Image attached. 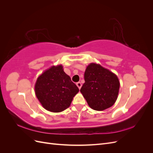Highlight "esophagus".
Instances as JSON below:
<instances>
[{"label": "esophagus", "mask_w": 153, "mask_h": 153, "mask_svg": "<svg viewBox=\"0 0 153 153\" xmlns=\"http://www.w3.org/2000/svg\"><path fill=\"white\" fill-rule=\"evenodd\" d=\"M76 85L77 87H78V89H80V88H81V87H82V84H81V83H80V82H78L76 83Z\"/></svg>", "instance_id": "34e87169"}]
</instances>
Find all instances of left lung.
I'll return each instance as SVG.
<instances>
[{
    "mask_svg": "<svg viewBox=\"0 0 153 153\" xmlns=\"http://www.w3.org/2000/svg\"><path fill=\"white\" fill-rule=\"evenodd\" d=\"M84 80L80 92L91 108L102 111L115 103L120 86L115 74L99 64L91 63L86 68Z\"/></svg>",
    "mask_w": 153,
    "mask_h": 153,
    "instance_id": "left-lung-1",
    "label": "left lung"
}]
</instances>
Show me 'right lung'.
Here are the masks:
<instances>
[{
	"label": "right lung",
	"instance_id": "obj_1",
	"mask_svg": "<svg viewBox=\"0 0 153 153\" xmlns=\"http://www.w3.org/2000/svg\"><path fill=\"white\" fill-rule=\"evenodd\" d=\"M79 91L62 66H52L40 75L35 85L37 98L50 112H60L68 108L73 97Z\"/></svg>",
	"mask_w": 153,
	"mask_h": 153
}]
</instances>
